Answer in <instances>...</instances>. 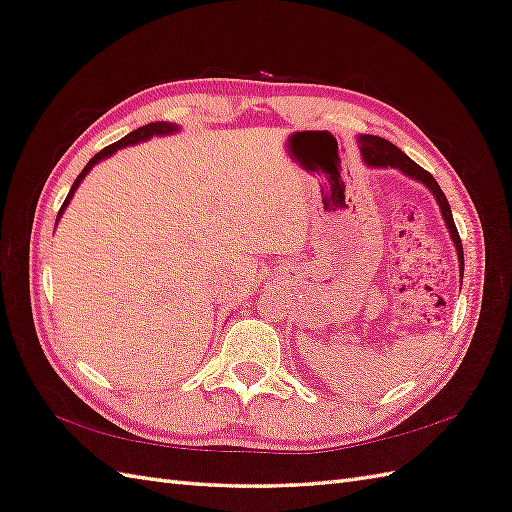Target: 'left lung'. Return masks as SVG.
I'll use <instances>...</instances> for the list:
<instances>
[{"label": "left lung", "instance_id": "left-lung-1", "mask_svg": "<svg viewBox=\"0 0 512 512\" xmlns=\"http://www.w3.org/2000/svg\"><path fill=\"white\" fill-rule=\"evenodd\" d=\"M356 143H359L363 162L369 168H397L406 177H410V179H414L418 183H423L425 188L433 196H436V203L440 205V213H442V218H444V224H446L448 232H451V239L455 243L457 260H459V273H461V280H463V247H461V239H459L457 226L453 222L451 205H448V200H446L444 192L440 190L438 181L433 179L427 173V170H423L416 162H412L399 147H395L393 143L386 141V138H380V136H374V134H359V138H356Z\"/></svg>", "mask_w": 512, "mask_h": 512}]
</instances>
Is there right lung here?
<instances>
[{"instance_id":"1","label":"right lung","mask_w":512,"mask_h":512,"mask_svg":"<svg viewBox=\"0 0 512 512\" xmlns=\"http://www.w3.org/2000/svg\"><path fill=\"white\" fill-rule=\"evenodd\" d=\"M175 132H179V126H177V123H168V121L147 123V126H143V128H136V130H134V132H130L128 136H123L121 141H117V143H113V145H108V147H104L100 153H96V156L91 158V160L87 162V166L81 170V175L74 179L72 188H70V192H68V196H66V200H64V205H61V209H59V213H57V222L61 220V215H64L66 207L70 205V200H72V196H74L76 188H79L81 181L87 177L89 170L94 168L96 164H100V162H102V160H106V158H111L117 149L130 147V145H138V143H143V141H149V138H153V136H168V134H175ZM57 222H55V226H57Z\"/></svg>"}]
</instances>
